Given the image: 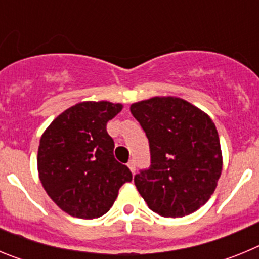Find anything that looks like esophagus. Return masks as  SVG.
I'll use <instances>...</instances> for the list:
<instances>
[{
  "mask_svg": "<svg viewBox=\"0 0 259 259\" xmlns=\"http://www.w3.org/2000/svg\"><path fill=\"white\" fill-rule=\"evenodd\" d=\"M127 166H128V168H130V170H131V172H132V174H134L135 171H136V163H135L134 159H131V161L128 162Z\"/></svg>",
  "mask_w": 259,
  "mask_h": 259,
  "instance_id": "esophagus-1",
  "label": "esophagus"
}]
</instances>
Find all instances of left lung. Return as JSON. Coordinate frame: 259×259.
Here are the masks:
<instances>
[{"instance_id":"1","label":"left lung","mask_w":259,"mask_h":259,"mask_svg":"<svg viewBox=\"0 0 259 259\" xmlns=\"http://www.w3.org/2000/svg\"><path fill=\"white\" fill-rule=\"evenodd\" d=\"M149 140L152 164L135 176L150 210L166 218L203 206L222 175L223 155L214 122L191 102L155 96L131 105Z\"/></svg>"}]
</instances>
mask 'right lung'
I'll return each instance as SVG.
<instances>
[{"label":"right lung","instance_id":"right-lung-1","mask_svg":"<svg viewBox=\"0 0 259 259\" xmlns=\"http://www.w3.org/2000/svg\"><path fill=\"white\" fill-rule=\"evenodd\" d=\"M123 109L110 101H83L66 109L44 131L37 171L45 192L71 217L93 219L113 206L119 188L131 182L114 158L106 124Z\"/></svg>","mask_w":259,"mask_h":259}]
</instances>
